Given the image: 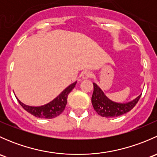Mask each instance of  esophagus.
Returning <instances> with one entry per match:
<instances>
[{
	"mask_svg": "<svg viewBox=\"0 0 157 157\" xmlns=\"http://www.w3.org/2000/svg\"><path fill=\"white\" fill-rule=\"evenodd\" d=\"M82 79L83 80H86V79H89L92 76V72L90 71H85L82 73Z\"/></svg>",
	"mask_w": 157,
	"mask_h": 157,
	"instance_id": "esophagus-1",
	"label": "esophagus"
}]
</instances>
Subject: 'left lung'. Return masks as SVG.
<instances>
[{"label": "left lung", "mask_w": 157, "mask_h": 157, "mask_svg": "<svg viewBox=\"0 0 157 157\" xmlns=\"http://www.w3.org/2000/svg\"><path fill=\"white\" fill-rule=\"evenodd\" d=\"M93 93L92 96V105L98 115L105 118H114L130 112L137 103L141 94L130 102H116L109 99L96 83H93Z\"/></svg>", "instance_id": "left-lung-1"}]
</instances>
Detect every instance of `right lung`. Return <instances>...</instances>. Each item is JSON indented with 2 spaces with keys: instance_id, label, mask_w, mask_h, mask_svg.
Instances as JSON below:
<instances>
[{
  "instance_id": "obj_1",
  "label": "right lung",
  "mask_w": 157,
  "mask_h": 157,
  "mask_svg": "<svg viewBox=\"0 0 157 157\" xmlns=\"http://www.w3.org/2000/svg\"><path fill=\"white\" fill-rule=\"evenodd\" d=\"M76 83H77V81L71 83L67 88L64 89L55 99H54L48 103L41 105V106H30L20 102L17 98V99L20 105L26 112L34 115L35 117L41 118H53L58 116L64 110L67 105V96L71 93V90L75 87Z\"/></svg>"
}]
</instances>
